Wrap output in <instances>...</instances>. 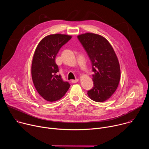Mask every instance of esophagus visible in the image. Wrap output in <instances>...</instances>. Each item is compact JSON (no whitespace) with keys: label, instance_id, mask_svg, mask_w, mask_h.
<instances>
[{"label":"esophagus","instance_id":"esophagus-1","mask_svg":"<svg viewBox=\"0 0 149 149\" xmlns=\"http://www.w3.org/2000/svg\"><path fill=\"white\" fill-rule=\"evenodd\" d=\"M79 80H78V79H72V81H71V82H72V83H76V82H77Z\"/></svg>","mask_w":149,"mask_h":149}]
</instances>
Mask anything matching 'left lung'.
<instances>
[{"instance_id": "8db88e82", "label": "left lung", "mask_w": 149, "mask_h": 149, "mask_svg": "<svg viewBox=\"0 0 149 149\" xmlns=\"http://www.w3.org/2000/svg\"><path fill=\"white\" fill-rule=\"evenodd\" d=\"M77 37L91 61L94 72V87L88 91V95L94 101L104 102L118 86L120 68L117 55L109 42L100 35L86 33Z\"/></svg>"}]
</instances>
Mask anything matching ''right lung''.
<instances>
[{"instance_id":"right-lung-1","label":"right lung","mask_w":149,"mask_h":149,"mask_svg":"<svg viewBox=\"0 0 149 149\" xmlns=\"http://www.w3.org/2000/svg\"><path fill=\"white\" fill-rule=\"evenodd\" d=\"M71 38L68 35H49L40 41L35 49L31 67L32 81L38 93L48 101L61 99L70 88L69 82L63 81L57 74L59 69L55 58Z\"/></svg>"}]
</instances>
